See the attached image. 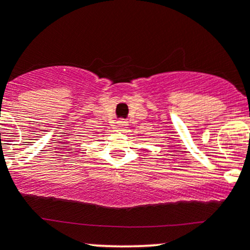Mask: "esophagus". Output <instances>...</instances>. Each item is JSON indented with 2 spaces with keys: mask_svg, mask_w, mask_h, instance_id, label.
I'll use <instances>...</instances> for the list:
<instances>
[{
  "mask_svg": "<svg viewBox=\"0 0 250 250\" xmlns=\"http://www.w3.org/2000/svg\"><path fill=\"white\" fill-rule=\"evenodd\" d=\"M127 122L125 121H118L117 123H116V127H117V129H120L121 132H125V128H127Z\"/></svg>",
  "mask_w": 250,
  "mask_h": 250,
  "instance_id": "esophagus-1",
  "label": "esophagus"
}]
</instances>
